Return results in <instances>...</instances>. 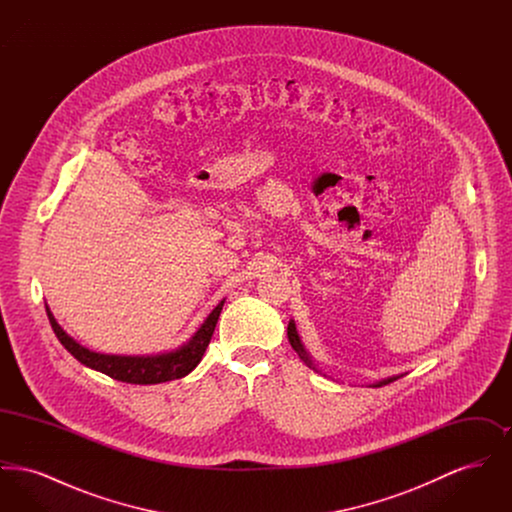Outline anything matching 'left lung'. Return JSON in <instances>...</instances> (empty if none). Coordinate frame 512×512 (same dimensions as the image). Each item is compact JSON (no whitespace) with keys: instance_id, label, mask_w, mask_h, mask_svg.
Here are the masks:
<instances>
[{"instance_id":"1","label":"left lung","mask_w":512,"mask_h":512,"mask_svg":"<svg viewBox=\"0 0 512 512\" xmlns=\"http://www.w3.org/2000/svg\"><path fill=\"white\" fill-rule=\"evenodd\" d=\"M288 338H290V343H292L293 349L297 351V355L301 357V361L305 363L307 366H311V368H315L313 366V361L309 359V355H307V351L303 349V345H301V340H299V336H297V332H295V324L290 322L288 324ZM401 376H391L388 380H382V382H376V384H372L370 388H382V386H386V384H390V382H395V380H399Z\"/></svg>"}]
</instances>
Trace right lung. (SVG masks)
<instances>
[{
  "instance_id": "right-lung-1",
  "label": "right lung",
  "mask_w": 512,
  "mask_h": 512,
  "mask_svg": "<svg viewBox=\"0 0 512 512\" xmlns=\"http://www.w3.org/2000/svg\"><path fill=\"white\" fill-rule=\"evenodd\" d=\"M222 305H224V301H220L219 305L213 309V313L201 324V328L195 332L194 338L186 345H182L180 349L171 351V353L153 355V357H119V355L94 353V351L82 347L80 343H76L71 336H67L63 332V328L55 322L53 315L49 313L48 307H46V311H48L49 324H51L57 340L63 343V347L73 355L76 361L107 374L113 380L147 386V384H163V382H169L174 378H184L186 374H190L194 370L195 366L199 365L209 341L213 338Z\"/></svg>"
}]
</instances>
